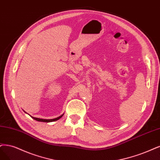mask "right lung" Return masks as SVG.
I'll return each instance as SVG.
<instances>
[{
    "label": "right lung",
    "instance_id": "1",
    "mask_svg": "<svg viewBox=\"0 0 160 160\" xmlns=\"http://www.w3.org/2000/svg\"><path fill=\"white\" fill-rule=\"evenodd\" d=\"M32 117V116H31ZM62 117V115L58 117L57 118H55V119H39V118H36V117H32L33 119L36 120L38 121H41V122H52V121H55L58 120L59 119H61V118Z\"/></svg>",
    "mask_w": 160,
    "mask_h": 160
}]
</instances>
